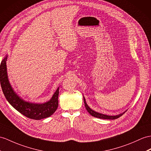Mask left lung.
<instances>
[{
	"label": "left lung",
	"instance_id": "obj_1",
	"mask_svg": "<svg viewBox=\"0 0 151 151\" xmlns=\"http://www.w3.org/2000/svg\"><path fill=\"white\" fill-rule=\"evenodd\" d=\"M84 98V106H85V108L86 109V110L88 111V112L89 113L91 116H93L94 117H96V118H99V119H109V120H114V119H116L119 118L120 116H122L123 114L125 113H122L121 114H119L118 115H115V116H110V115H104V114H102V113H97L96 111H93V110L91 109L89 106H88V104H86V101H85V99Z\"/></svg>",
	"mask_w": 151,
	"mask_h": 151
}]
</instances>
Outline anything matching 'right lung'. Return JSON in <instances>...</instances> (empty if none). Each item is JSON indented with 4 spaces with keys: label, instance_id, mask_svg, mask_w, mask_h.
<instances>
[{
    "label": "right lung",
    "instance_id": "right-lung-1",
    "mask_svg": "<svg viewBox=\"0 0 151 151\" xmlns=\"http://www.w3.org/2000/svg\"><path fill=\"white\" fill-rule=\"evenodd\" d=\"M8 55L3 59L0 66V81L3 93L7 101L18 112L27 118L34 120H41L51 116L56 111L58 106L59 88L52 95L50 101L45 103H32L24 101L13 90L9 82L6 68Z\"/></svg>",
    "mask_w": 151,
    "mask_h": 151
}]
</instances>
